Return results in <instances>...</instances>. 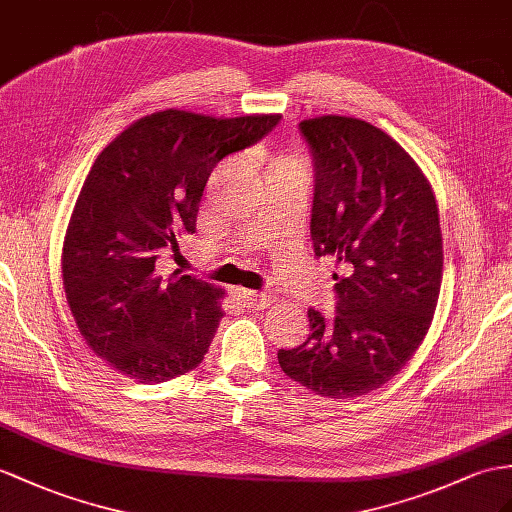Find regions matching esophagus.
Masks as SVG:
<instances>
[{
	"mask_svg": "<svg viewBox=\"0 0 512 512\" xmlns=\"http://www.w3.org/2000/svg\"><path fill=\"white\" fill-rule=\"evenodd\" d=\"M239 297L243 299V304L249 310H260V308H267V306L273 304V297L269 293H256V291L239 289Z\"/></svg>",
	"mask_w": 512,
	"mask_h": 512,
	"instance_id": "esophagus-1",
	"label": "esophagus"
}]
</instances>
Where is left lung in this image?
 Returning a JSON list of instances; mask_svg holds the SVG:
<instances>
[{
    "instance_id": "obj_1",
    "label": "left lung",
    "mask_w": 512,
    "mask_h": 512,
    "mask_svg": "<svg viewBox=\"0 0 512 512\" xmlns=\"http://www.w3.org/2000/svg\"><path fill=\"white\" fill-rule=\"evenodd\" d=\"M299 132L315 167V254L345 273H334V317L308 308V339L278 363L306 389L345 400L397 376L430 328L443 276L439 208L417 162L371 123L326 115Z\"/></svg>"
}]
</instances>
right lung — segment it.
I'll use <instances>...</instances> for the list:
<instances>
[{
    "label": "right lung",
    "mask_w": 512,
    "mask_h": 512,
    "mask_svg": "<svg viewBox=\"0 0 512 512\" xmlns=\"http://www.w3.org/2000/svg\"><path fill=\"white\" fill-rule=\"evenodd\" d=\"M278 123L169 108L134 121L93 162L62 247V284L82 339L123 376L158 384L204 360L223 289L178 271L162 280L156 258L195 232L217 162Z\"/></svg>",
    "instance_id": "right-lung-1"
}]
</instances>
